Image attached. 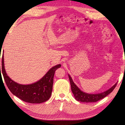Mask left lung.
Here are the masks:
<instances>
[{
    "instance_id": "1",
    "label": "left lung",
    "mask_w": 125,
    "mask_h": 125,
    "mask_svg": "<svg viewBox=\"0 0 125 125\" xmlns=\"http://www.w3.org/2000/svg\"><path fill=\"white\" fill-rule=\"evenodd\" d=\"M68 77L70 80L72 92L73 93L75 100L82 103H94L101 100L113 92L117 84V83H116L109 89L103 93H98V94H89V93L82 91L76 85L70 75L68 74Z\"/></svg>"
}]
</instances>
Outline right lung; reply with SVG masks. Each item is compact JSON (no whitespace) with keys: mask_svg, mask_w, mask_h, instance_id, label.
Instances as JSON below:
<instances>
[{"mask_svg":"<svg viewBox=\"0 0 125 125\" xmlns=\"http://www.w3.org/2000/svg\"><path fill=\"white\" fill-rule=\"evenodd\" d=\"M3 55L2 57L1 72L8 88L12 94L25 102L31 104L42 103L50 99L52 94L55 71L61 67L60 64L52 67L37 82L27 85H23L14 82L8 75L4 67Z\"/></svg>","mask_w":125,"mask_h":125,"instance_id":"right-lung-1","label":"right lung"}]
</instances>
